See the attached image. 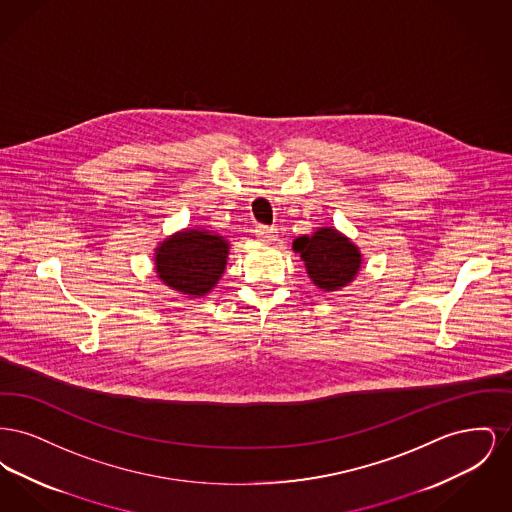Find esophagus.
<instances>
[{"label":"esophagus","instance_id":"1","mask_svg":"<svg viewBox=\"0 0 512 512\" xmlns=\"http://www.w3.org/2000/svg\"><path fill=\"white\" fill-rule=\"evenodd\" d=\"M255 234H257V238H259L261 242H265V244H272V242H276V238H278L276 228H270V226H259V228L255 230Z\"/></svg>","mask_w":512,"mask_h":512}]
</instances>
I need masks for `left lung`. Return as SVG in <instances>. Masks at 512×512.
Returning <instances> with one entry per match:
<instances>
[{
  "label": "left lung",
  "mask_w": 512,
  "mask_h": 512,
  "mask_svg": "<svg viewBox=\"0 0 512 512\" xmlns=\"http://www.w3.org/2000/svg\"><path fill=\"white\" fill-rule=\"evenodd\" d=\"M311 282L322 292H338L349 286L363 267V253L334 226H320L311 236L293 240Z\"/></svg>",
  "instance_id": "obj_1"
}]
</instances>
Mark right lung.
I'll return each mask as SVG.
<instances>
[{"label":"right lung","instance_id":"obj_1","mask_svg":"<svg viewBox=\"0 0 512 512\" xmlns=\"http://www.w3.org/2000/svg\"><path fill=\"white\" fill-rule=\"evenodd\" d=\"M230 242L209 228H184L155 247L159 280L186 297L213 292L226 270Z\"/></svg>","mask_w":512,"mask_h":512}]
</instances>
